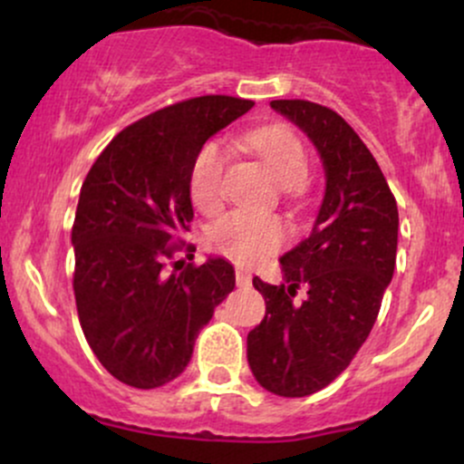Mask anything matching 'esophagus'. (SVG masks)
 I'll list each match as a JSON object with an SVG mask.
<instances>
[{
	"instance_id": "34e87169",
	"label": "esophagus",
	"mask_w": 464,
	"mask_h": 464,
	"mask_svg": "<svg viewBox=\"0 0 464 464\" xmlns=\"http://www.w3.org/2000/svg\"><path fill=\"white\" fill-rule=\"evenodd\" d=\"M236 281H237V285L248 287L250 281H253V276H250V273H246V270H237V273H236Z\"/></svg>"
}]
</instances>
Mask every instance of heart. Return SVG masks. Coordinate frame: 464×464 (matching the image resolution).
Masks as SVG:
<instances>
[{
	"label": "heart",
	"instance_id": "1",
	"mask_svg": "<svg viewBox=\"0 0 464 464\" xmlns=\"http://www.w3.org/2000/svg\"><path fill=\"white\" fill-rule=\"evenodd\" d=\"M248 148L279 188L295 189L307 177V154L299 137L284 129H262L242 137ZM227 150L220 141L202 146L189 177V194L194 207L202 214H214L225 202ZM287 239V228L275 216H255L236 211L216 222L209 242L216 250L237 264H257L279 250Z\"/></svg>",
	"mask_w": 464,
	"mask_h": 464
}]
</instances>
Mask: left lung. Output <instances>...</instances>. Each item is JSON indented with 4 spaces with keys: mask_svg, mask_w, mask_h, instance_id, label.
Here are the masks:
<instances>
[{
    "mask_svg": "<svg viewBox=\"0 0 464 464\" xmlns=\"http://www.w3.org/2000/svg\"><path fill=\"white\" fill-rule=\"evenodd\" d=\"M314 143L324 194L312 233L281 255L285 284L255 276L264 321L248 334L255 380L279 397H307L332 384L369 338L397 259L399 214L384 174L364 141L327 106L273 100ZM305 285L308 299L294 301Z\"/></svg>",
    "mask_w": 464,
    "mask_h": 464,
    "instance_id": "left-lung-1",
    "label": "left lung"
}]
</instances>
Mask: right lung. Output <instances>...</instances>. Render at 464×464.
<instances>
[{
  "instance_id": "right-lung-1",
  "label": "right lung",
  "mask_w": 464,
  "mask_h": 464,
  "mask_svg": "<svg viewBox=\"0 0 464 464\" xmlns=\"http://www.w3.org/2000/svg\"><path fill=\"white\" fill-rule=\"evenodd\" d=\"M253 104L205 95L143 117L104 148L80 188L72 228L80 327L100 364L124 384L177 380L200 329L236 287L225 257L172 275L163 266L194 220L196 157Z\"/></svg>"
}]
</instances>
